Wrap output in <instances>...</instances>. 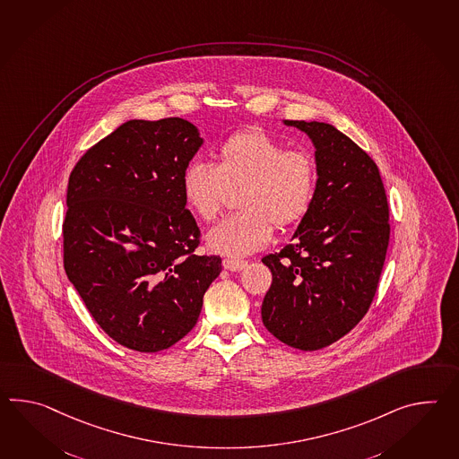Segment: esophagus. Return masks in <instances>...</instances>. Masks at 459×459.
<instances>
[{"label": "esophagus", "instance_id": "obj_1", "mask_svg": "<svg viewBox=\"0 0 459 459\" xmlns=\"http://www.w3.org/2000/svg\"><path fill=\"white\" fill-rule=\"evenodd\" d=\"M222 265H224L225 270H229V272H240V270H244L245 266H247V262H245V260L224 258Z\"/></svg>", "mask_w": 459, "mask_h": 459}]
</instances>
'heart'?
Listing matches in <instances>:
<instances>
[{
  "mask_svg": "<svg viewBox=\"0 0 459 459\" xmlns=\"http://www.w3.org/2000/svg\"><path fill=\"white\" fill-rule=\"evenodd\" d=\"M313 154L285 144L264 130L229 136L217 152V164L193 161L184 168L181 191L194 214L211 222L222 212L230 191H240L242 212L230 215L207 234L211 250L245 256L264 248L273 224L286 229L299 222L316 194Z\"/></svg>",
  "mask_w": 459,
  "mask_h": 459,
  "instance_id": "obj_1",
  "label": "heart"
}]
</instances>
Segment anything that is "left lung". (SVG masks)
Segmentation results:
<instances>
[{
  "mask_svg": "<svg viewBox=\"0 0 459 459\" xmlns=\"http://www.w3.org/2000/svg\"><path fill=\"white\" fill-rule=\"evenodd\" d=\"M316 148V194L291 244L266 255L272 286L262 321L281 342L317 351L366 316L387 255L390 224L377 164L329 123L285 120Z\"/></svg>",
  "mask_w": 459,
  "mask_h": 459,
  "instance_id": "8db88e82",
  "label": "left lung"
}]
</instances>
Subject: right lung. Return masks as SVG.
Here are the masks:
<instances>
[{
  "label": "right lung",
  "instance_id": "add662e5",
  "mask_svg": "<svg viewBox=\"0 0 459 459\" xmlns=\"http://www.w3.org/2000/svg\"><path fill=\"white\" fill-rule=\"evenodd\" d=\"M201 144L183 118L130 120L89 148L69 176L65 273L97 325L138 352L183 339L222 270L219 255L194 254L201 230L181 191Z\"/></svg>",
  "mask_w": 459,
  "mask_h": 459
}]
</instances>
